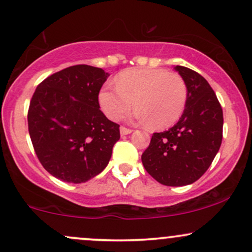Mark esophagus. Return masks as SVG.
Instances as JSON below:
<instances>
[{
    "label": "esophagus",
    "mask_w": 252,
    "mask_h": 252,
    "mask_svg": "<svg viewBox=\"0 0 252 252\" xmlns=\"http://www.w3.org/2000/svg\"><path fill=\"white\" fill-rule=\"evenodd\" d=\"M132 132L131 128H127L125 126H121L120 127V133L121 135H126V134H129Z\"/></svg>",
    "instance_id": "1"
}]
</instances>
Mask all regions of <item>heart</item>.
I'll return each instance as SVG.
<instances>
[{
    "instance_id": "b5f03b06",
    "label": "heart",
    "mask_w": 252,
    "mask_h": 252,
    "mask_svg": "<svg viewBox=\"0 0 252 252\" xmlns=\"http://www.w3.org/2000/svg\"><path fill=\"white\" fill-rule=\"evenodd\" d=\"M115 87L106 86L98 103L107 118L118 120L133 104L131 118L150 123L152 128L174 126L187 106L188 88L183 77L165 69H128L114 78Z\"/></svg>"
}]
</instances>
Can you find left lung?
I'll list each match as a JSON object with an SVG mask.
<instances>
[{"instance_id":"left-lung-1","label":"left lung","mask_w":252,"mask_h":252,"mask_svg":"<svg viewBox=\"0 0 252 252\" xmlns=\"http://www.w3.org/2000/svg\"><path fill=\"white\" fill-rule=\"evenodd\" d=\"M175 69L187 84V106L176 125L152 134L141 162L157 182L179 187L210 168L221 145L224 118L216 93L200 73L181 65Z\"/></svg>"}]
</instances>
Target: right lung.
Wrapping results in <instances>:
<instances>
[{
	"instance_id": "add662e5",
	"label": "right lung",
	"mask_w": 252,
	"mask_h": 252,
	"mask_svg": "<svg viewBox=\"0 0 252 252\" xmlns=\"http://www.w3.org/2000/svg\"><path fill=\"white\" fill-rule=\"evenodd\" d=\"M108 76L100 67L72 65L45 78L32 96L27 120L35 155L64 182L82 183L100 174L120 139V126L98 104Z\"/></svg>"
}]
</instances>
